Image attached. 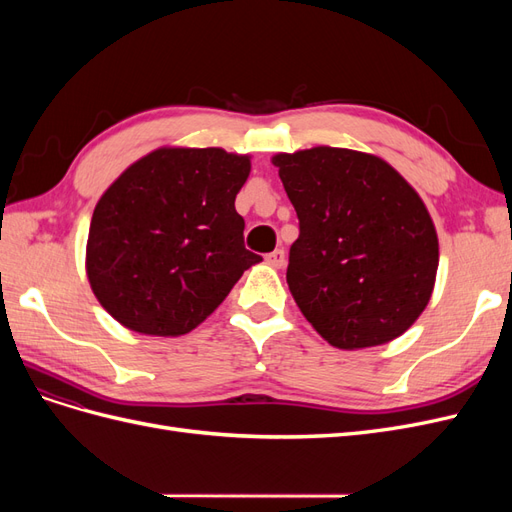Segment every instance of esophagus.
Listing matches in <instances>:
<instances>
[{"instance_id":"esophagus-1","label":"esophagus","mask_w":512,"mask_h":512,"mask_svg":"<svg viewBox=\"0 0 512 512\" xmlns=\"http://www.w3.org/2000/svg\"><path fill=\"white\" fill-rule=\"evenodd\" d=\"M267 262H269L271 267H275V269H282V267H284V262H286V254H284V250H275V252L267 254Z\"/></svg>"}]
</instances>
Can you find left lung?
Here are the masks:
<instances>
[{"label":"left lung","mask_w":512,"mask_h":512,"mask_svg":"<svg viewBox=\"0 0 512 512\" xmlns=\"http://www.w3.org/2000/svg\"><path fill=\"white\" fill-rule=\"evenodd\" d=\"M271 162L299 218L286 282L303 316L342 350L406 333L431 299L440 258L421 196L363 151L312 147Z\"/></svg>","instance_id":"8db88e82"}]
</instances>
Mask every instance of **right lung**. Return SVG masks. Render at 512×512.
Segmentation results:
<instances>
[{
  "mask_svg": "<svg viewBox=\"0 0 512 512\" xmlns=\"http://www.w3.org/2000/svg\"><path fill=\"white\" fill-rule=\"evenodd\" d=\"M250 156L220 147H160L111 183L94 209L85 269L123 327L190 333L262 258L243 245L235 198Z\"/></svg>",
  "mask_w": 512,
  "mask_h": 512,
  "instance_id": "right-lung-1",
  "label": "right lung"
}]
</instances>
